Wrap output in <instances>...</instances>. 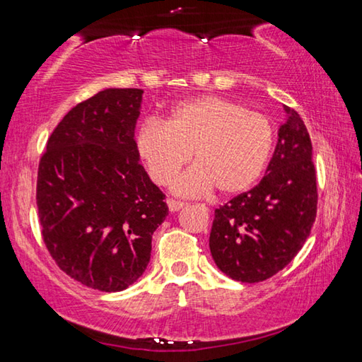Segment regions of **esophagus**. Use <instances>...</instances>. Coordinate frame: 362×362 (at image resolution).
<instances>
[{
	"mask_svg": "<svg viewBox=\"0 0 362 362\" xmlns=\"http://www.w3.org/2000/svg\"><path fill=\"white\" fill-rule=\"evenodd\" d=\"M168 206H169V211L170 212H177L180 211L185 203H182V201H175V199H168Z\"/></svg>",
	"mask_w": 362,
	"mask_h": 362,
	"instance_id": "34e87169",
	"label": "esophagus"
}]
</instances>
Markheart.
<instances>
[{
  "mask_svg": "<svg viewBox=\"0 0 362 362\" xmlns=\"http://www.w3.org/2000/svg\"><path fill=\"white\" fill-rule=\"evenodd\" d=\"M273 142L268 116L217 95L177 103L166 121L145 119L136 134L139 156L158 185H168L193 153L196 166L174 182V192L187 196L247 192L265 170Z\"/></svg>",
  "mask_w": 362,
  "mask_h": 362,
  "instance_id": "b5f03b06",
  "label": "heart"
}]
</instances>
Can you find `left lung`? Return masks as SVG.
Segmentation results:
<instances>
[{"label": "left lung", "instance_id": "8db88e82", "mask_svg": "<svg viewBox=\"0 0 362 362\" xmlns=\"http://www.w3.org/2000/svg\"><path fill=\"white\" fill-rule=\"evenodd\" d=\"M284 113L267 175L250 192L216 209L212 259L220 272L241 283H260L289 265L316 218L311 140L296 110L284 105Z\"/></svg>", "mask_w": 362, "mask_h": 362}]
</instances>
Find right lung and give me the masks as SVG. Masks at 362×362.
I'll list each match as a JSON object with an SVG mask.
<instances>
[{
    "label": "right lung",
    "mask_w": 362,
    "mask_h": 362,
    "mask_svg": "<svg viewBox=\"0 0 362 362\" xmlns=\"http://www.w3.org/2000/svg\"><path fill=\"white\" fill-rule=\"evenodd\" d=\"M142 89L108 88L78 103L47 140L36 185L42 240L78 283L119 292L150 263L164 194L140 166Z\"/></svg>",
    "instance_id": "1"
}]
</instances>
